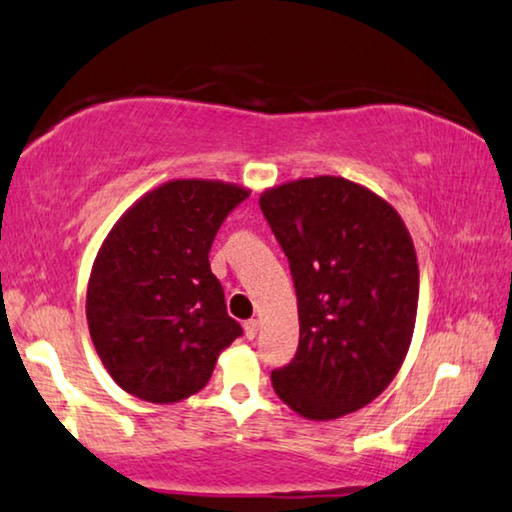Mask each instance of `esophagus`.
Instances as JSON below:
<instances>
[{"label":"esophagus","mask_w":512,"mask_h":512,"mask_svg":"<svg viewBox=\"0 0 512 512\" xmlns=\"http://www.w3.org/2000/svg\"><path fill=\"white\" fill-rule=\"evenodd\" d=\"M245 334H247V338H256V334H258V320H247L245 322Z\"/></svg>","instance_id":"esophagus-1"}]
</instances>
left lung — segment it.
<instances>
[{"label": "left lung", "instance_id": "obj_1", "mask_svg": "<svg viewBox=\"0 0 512 512\" xmlns=\"http://www.w3.org/2000/svg\"><path fill=\"white\" fill-rule=\"evenodd\" d=\"M297 293L300 345L272 387L311 421L357 412L389 387L410 350L419 263L396 208L338 176L261 194Z\"/></svg>", "mask_w": 512, "mask_h": 512}]
</instances>
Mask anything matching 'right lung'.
Segmentation results:
<instances>
[{
	"instance_id": "1",
	"label": "right lung",
	"mask_w": 512,
	"mask_h": 512,
	"mask_svg": "<svg viewBox=\"0 0 512 512\" xmlns=\"http://www.w3.org/2000/svg\"><path fill=\"white\" fill-rule=\"evenodd\" d=\"M247 196V187L222 180H169L107 233L91 267L86 320L102 366L123 391L157 405L190 398L242 334L208 254Z\"/></svg>"
}]
</instances>
